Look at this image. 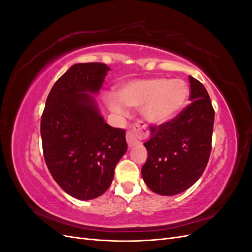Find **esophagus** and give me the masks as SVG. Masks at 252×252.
<instances>
[{
    "label": "esophagus",
    "mask_w": 252,
    "mask_h": 252,
    "mask_svg": "<svg viewBox=\"0 0 252 252\" xmlns=\"http://www.w3.org/2000/svg\"><path fill=\"white\" fill-rule=\"evenodd\" d=\"M148 130L146 128L140 124H135L130 130H128L126 133V140L128 143L129 147H132L134 145L140 143V139L145 138V136L148 135Z\"/></svg>",
    "instance_id": "obj_1"
}]
</instances>
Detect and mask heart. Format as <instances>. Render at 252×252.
<instances>
[{"instance_id":"b5f03b06","label":"heart","mask_w":252,"mask_h":252,"mask_svg":"<svg viewBox=\"0 0 252 252\" xmlns=\"http://www.w3.org/2000/svg\"><path fill=\"white\" fill-rule=\"evenodd\" d=\"M190 94L182 79L150 78L132 80L121 85L116 94H106L107 107L120 117L126 116V107L141 108L147 123L161 126L169 123L185 108Z\"/></svg>"}]
</instances>
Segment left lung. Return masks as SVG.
I'll use <instances>...</instances> for the list:
<instances>
[{"instance_id": "1", "label": "left lung", "mask_w": 252, "mask_h": 252, "mask_svg": "<svg viewBox=\"0 0 252 252\" xmlns=\"http://www.w3.org/2000/svg\"><path fill=\"white\" fill-rule=\"evenodd\" d=\"M189 83L191 103L169 123L151 126L144 144L148 157L142 177L158 194L174 195L191 187L210 157L215 110L203 84L191 75Z\"/></svg>"}]
</instances>
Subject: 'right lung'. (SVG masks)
<instances>
[{
	"mask_svg": "<svg viewBox=\"0 0 252 252\" xmlns=\"http://www.w3.org/2000/svg\"><path fill=\"white\" fill-rule=\"evenodd\" d=\"M110 68L72 65L51 88L41 119L43 154L53 180L78 200H93L111 184L125 155V130L105 123L93 94Z\"/></svg>",
	"mask_w": 252,
	"mask_h": 252,
	"instance_id": "right-lung-1",
	"label": "right lung"
}]
</instances>
